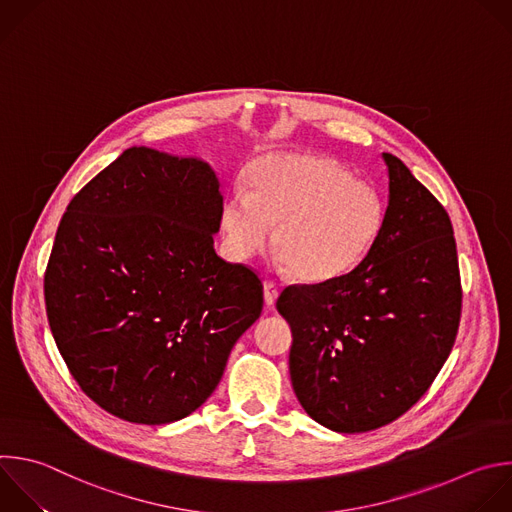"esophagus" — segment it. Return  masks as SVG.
<instances>
[{"label":"esophagus","instance_id":"obj_1","mask_svg":"<svg viewBox=\"0 0 512 512\" xmlns=\"http://www.w3.org/2000/svg\"><path fill=\"white\" fill-rule=\"evenodd\" d=\"M277 295H279L277 283H275L273 279H267V281H265V303H267L269 307H273L275 301H277Z\"/></svg>","mask_w":512,"mask_h":512}]
</instances>
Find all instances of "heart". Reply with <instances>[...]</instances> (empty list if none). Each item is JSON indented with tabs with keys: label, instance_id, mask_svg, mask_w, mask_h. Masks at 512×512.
<instances>
[{
	"label": "heart",
	"instance_id": "1",
	"mask_svg": "<svg viewBox=\"0 0 512 512\" xmlns=\"http://www.w3.org/2000/svg\"><path fill=\"white\" fill-rule=\"evenodd\" d=\"M380 195L315 154H273L255 164L249 193L233 189L221 225L231 253L251 257L271 237L295 277L323 283L358 267L384 229Z\"/></svg>",
	"mask_w": 512,
	"mask_h": 512
}]
</instances>
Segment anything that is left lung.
<instances>
[{
  "instance_id": "1",
  "label": "left lung",
  "mask_w": 512,
  "mask_h": 512,
  "mask_svg": "<svg viewBox=\"0 0 512 512\" xmlns=\"http://www.w3.org/2000/svg\"><path fill=\"white\" fill-rule=\"evenodd\" d=\"M384 229L350 273L289 285L277 299L293 344L289 374L303 410L333 432H368L408 412L452 352L462 311L448 213L384 152Z\"/></svg>"
}]
</instances>
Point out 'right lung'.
Wrapping results in <instances>:
<instances>
[{
	"label": "right lung",
	"mask_w": 512,
	"mask_h": 512,
	"mask_svg": "<svg viewBox=\"0 0 512 512\" xmlns=\"http://www.w3.org/2000/svg\"><path fill=\"white\" fill-rule=\"evenodd\" d=\"M223 195L199 158L124 150L68 205L44 275L56 346L82 392L168 424L217 388L259 319L263 283L215 253Z\"/></svg>",
	"instance_id": "add662e5"
}]
</instances>
